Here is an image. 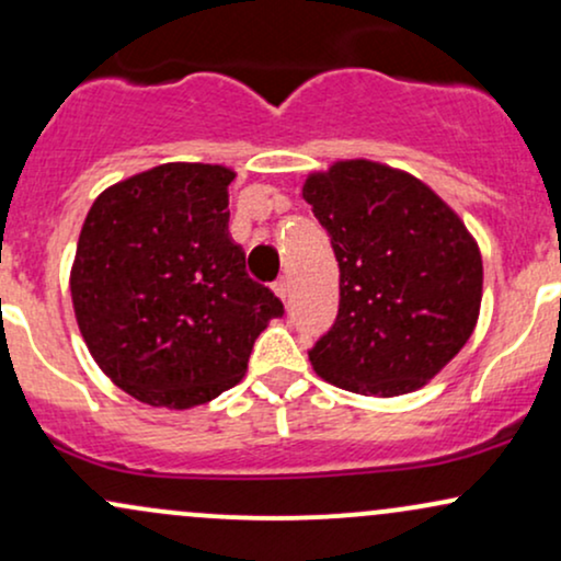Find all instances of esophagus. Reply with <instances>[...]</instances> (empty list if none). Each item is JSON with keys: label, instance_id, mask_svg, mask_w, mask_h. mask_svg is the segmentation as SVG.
<instances>
[{"label": "esophagus", "instance_id": "esophagus-1", "mask_svg": "<svg viewBox=\"0 0 561 561\" xmlns=\"http://www.w3.org/2000/svg\"><path fill=\"white\" fill-rule=\"evenodd\" d=\"M274 293L279 295L282 300H287V298H289V282H287V279H279V282H276V285H274Z\"/></svg>", "mask_w": 561, "mask_h": 561}]
</instances>
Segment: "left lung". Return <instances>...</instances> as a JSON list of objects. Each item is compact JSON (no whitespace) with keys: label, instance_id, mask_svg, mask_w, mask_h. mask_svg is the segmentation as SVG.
<instances>
[{"label":"left lung","instance_id":"left-lung-1","mask_svg":"<svg viewBox=\"0 0 561 561\" xmlns=\"http://www.w3.org/2000/svg\"><path fill=\"white\" fill-rule=\"evenodd\" d=\"M302 198L340 266L336 319L308 350L316 374L368 397L423 387L481 308V253L460 216L421 180L363 159L310 174Z\"/></svg>","mask_w":561,"mask_h":561}]
</instances>
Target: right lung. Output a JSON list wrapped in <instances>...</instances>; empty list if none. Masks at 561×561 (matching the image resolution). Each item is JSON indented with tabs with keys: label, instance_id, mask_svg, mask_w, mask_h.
I'll list each match as a JSON object with an SVG mask.
<instances>
[{
	"label": "right lung",
	"instance_id": "1",
	"mask_svg": "<svg viewBox=\"0 0 561 561\" xmlns=\"http://www.w3.org/2000/svg\"><path fill=\"white\" fill-rule=\"evenodd\" d=\"M211 164H161L93 201L70 293L93 360L153 408L204 404L242 379L253 342L285 306L245 274Z\"/></svg>",
	"mask_w": 561,
	"mask_h": 561
}]
</instances>
